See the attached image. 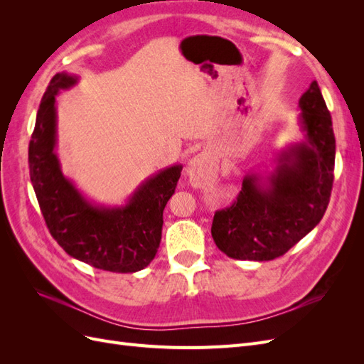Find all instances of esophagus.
<instances>
[{
	"label": "esophagus",
	"mask_w": 364,
	"mask_h": 364,
	"mask_svg": "<svg viewBox=\"0 0 364 364\" xmlns=\"http://www.w3.org/2000/svg\"><path fill=\"white\" fill-rule=\"evenodd\" d=\"M206 165V158L205 156H197V158H194L191 162H190V165H188V173H196L197 170H202L203 167Z\"/></svg>",
	"instance_id": "obj_1"
}]
</instances>
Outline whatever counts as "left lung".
Here are the masks:
<instances>
[{
    "label": "left lung",
    "mask_w": 364,
    "mask_h": 364,
    "mask_svg": "<svg viewBox=\"0 0 364 364\" xmlns=\"http://www.w3.org/2000/svg\"><path fill=\"white\" fill-rule=\"evenodd\" d=\"M305 141L290 146L264 185L247 174L234 203L214 214L211 234L229 258L270 261L321 222L331 197L336 138L321 87L313 80L299 100Z\"/></svg>",
    "instance_id": "1"
}]
</instances>
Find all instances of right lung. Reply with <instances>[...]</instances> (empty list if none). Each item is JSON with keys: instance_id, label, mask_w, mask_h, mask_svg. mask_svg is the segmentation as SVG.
Wrapping results in <instances>:
<instances>
[{"instance_id": "1", "label": "right lung", "mask_w": 364, "mask_h": 364, "mask_svg": "<svg viewBox=\"0 0 364 364\" xmlns=\"http://www.w3.org/2000/svg\"><path fill=\"white\" fill-rule=\"evenodd\" d=\"M77 83L59 73L43 94L28 144L30 179L53 238L70 257L95 269L134 273L155 258L164 208L174 194L182 165H173L142 182L123 206L87 202L62 174L56 151V95Z\"/></svg>"}]
</instances>
